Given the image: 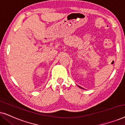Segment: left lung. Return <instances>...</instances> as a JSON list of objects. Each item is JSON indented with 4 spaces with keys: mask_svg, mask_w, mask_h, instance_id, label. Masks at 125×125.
<instances>
[{
    "mask_svg": "<svg viewBox=\"0 0 125 125\" xmlns=\"http://www.w3.org/2000/svg\"><path fill=\"white\" fill-rule=\"evenodd\" d=\"M79 87H80V88H81V89H83V88H81V87H80V86H79Z\"/></svg>",
    "mask_w": 125,
    "mask_h": 125,
    "instance_id": "8db88e82",
    "label": "left lung"
}]
</instances>
